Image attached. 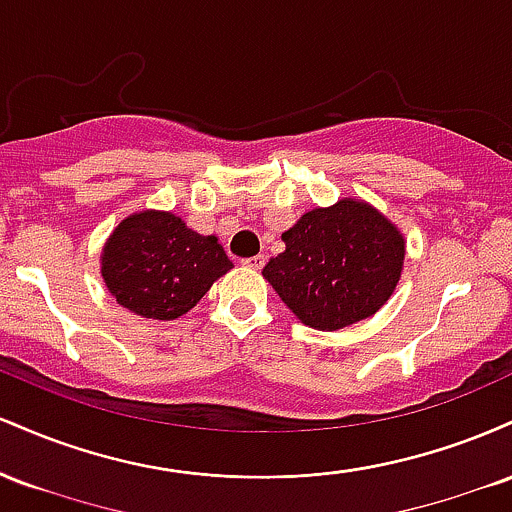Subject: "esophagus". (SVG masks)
<instances>
[{
	"mask_svg": "<svg viewBox=\"0 0 512 512\" xmlns=\"http://www.w3.org/2000/svg\"><path fill=\"white\" fill-rule=\"evenodd\" d=\"M264 262H267V257L264 255H255V257H248V260H243L245 267L255 269V272H260V269L264 267Z\"/></svg>",
	"mask_w": 512,
	"mask_h": 512,
	"instance_id": "esophagus-1",
	"label": "esophagus"
}]
</instances>
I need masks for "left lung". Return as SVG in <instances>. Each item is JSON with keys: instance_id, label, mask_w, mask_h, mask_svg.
Instances as JSON below:
<instances>
[{"instance_id": "obj_1", "label": "left lung", "mask_w": 512, "mask_h": 512, "mask_svg": "<svg viewBox=\"0 0 512 512\" xmlns=\"http://www.w3.org/2000/svg\"><path fill=\"white\" fill-rule=\"evenodd\" d=\"M281 240L286 250L262 274L315 330H342L378 313L402 274L404 238L380 211L356 199L308 211Z\"/></svg>"}]
</instances>
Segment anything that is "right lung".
<instances>
[{
	"label": "right lung",
	"mask_w": 512,
	"mask_h": 512,
	"mask_svg": "<svg viewBox=\"0 0 512 512\" xmlns=\"http://www.w3.org/2000/svg\"><path fill=\"white\" fill-rule=\"evenodd\" d=\"M101 262L117 303L154 320L185 315L233 267L219 240L199 236L168 211H142L122 221Z\"/></svg>",
	"instance_id": "obj_1"
}]
</instances>
